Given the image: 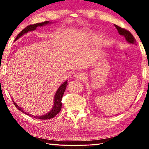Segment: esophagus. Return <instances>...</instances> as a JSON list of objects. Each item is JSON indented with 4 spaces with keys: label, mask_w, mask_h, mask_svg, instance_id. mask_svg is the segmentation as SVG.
Masks as SVG:
<instances>
[{
    "label": "esophagus",
    "mask_w": 149,
    "mask_h": 149,
    "mask_svg": "<svg viewBox=\"0 0 149 149\" xmlns=\"http://www.w3.org/2000/svg\"><path fill=\"white\" fill-rule=\"evenodd\" d=\"M74 77L77 79H81L84 80L85 79V74L83 72H77L75 74Z\"/></svg>",
    "instance_id": "obj_1"
}]
</instances>
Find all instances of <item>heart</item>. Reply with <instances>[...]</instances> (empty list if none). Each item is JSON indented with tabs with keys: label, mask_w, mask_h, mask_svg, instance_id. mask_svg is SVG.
Returning a JSON list of instances; mask_svg holds the SVG:
<instances>
[{
	"label": "heart",
	"mask_w": 149,
	"mask_h": 149,
	"mask_svg": "<svg viewBox=\"0 0 149 149\" xmlns=\"http://www.w3.org/2000/svg\"><path fill=\"white\" fill-rule=\"evenodd\" d=\"M81 37H82V39H88V38H89V37H88V36H85V35H82Z\"/></svg>",
	"instance_id": "obj_1"
}]
</instances>
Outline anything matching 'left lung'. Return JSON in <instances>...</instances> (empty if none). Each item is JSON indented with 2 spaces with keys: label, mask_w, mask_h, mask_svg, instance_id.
<instances>
[{
  "label": "left lung",
  "mask_w": 149,
  "mask_h": 149,
  "mask_svg": "<svg viewBox=\"0 0 149 149\" xmlns=\"http://www.w3.org/2000/svg\"><path fill=\"white\" fill-rule=\"evenodd\" d=\"M114 26L116 27V28L117 29L119 34L125 37L126 41H127L130 44L137 45L136 44V40L135 39V37L133 36V35L129 31H127V30L123 28H122V27L118 26L116 25H114Z\"/></svg>",
  "instance_id": "obj_1"
}]
</instances>
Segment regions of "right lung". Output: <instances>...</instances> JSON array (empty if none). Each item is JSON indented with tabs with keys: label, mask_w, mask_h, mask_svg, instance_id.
I'll list each match as a JSON object with an SVG mask.
<instances>
[{
	"label": "right lung",
	"mask_w": 149,
	"mask_h": 149,
	"mask_svg": "<svg viewBox=\"0 0 149 149\" xmlns=\"http://www.w3.org/2000/svg\"><path fill=\"white\" fill-rule=\"evenodd\" d=\"M51 23H52V22H50L49 21H46V22H42V23L35 24H33V25H29V26H27L26 28L24 29L21 32L19 33L18 35H17V36L16 37V39L14 40V41H16V40H17V39H19L20 37L22 36V35H24V34L27 33H28L29 31H34V30L36 29L37 27L45 26L47 24H50ZM67 85H68V81H65V82L63 83V84L61 85H60L58 89V90L56 91V93H55V95H54V105H53V107H52V109L50 110L49 112H47L45 114L41 115V116H34V115L27 114L26 112H25V111L23 109H22L21 107H19V106L14 102V100L12 99V100L14 102L15 107H16L17 108V109L19 110V111H21L22 113H24V114H26L28 115V116H31V117L34 118H36V119H40V120L51 119V118H54L56 114H58L60 110H61V108H62V99L63 95H64V93L65 90V89H66Z\"/></svg>",
	"instance_id": "add662e5"
}]
</instances>
